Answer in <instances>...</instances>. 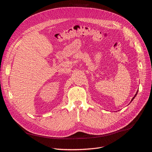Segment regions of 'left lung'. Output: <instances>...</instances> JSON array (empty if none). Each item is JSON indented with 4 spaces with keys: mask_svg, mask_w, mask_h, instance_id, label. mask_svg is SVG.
<instances>
[{
    "mask_svg": "<svg viewBox=\"0 0 152 152\" xmlns=\"http://www.w3.org/2000/svg\"><path fill=\"white\" fill-rule=\"evenodd\" d=\"M137 92H138V91H137V93H136V94H135V95H134V97H132V100H131V101H132V100H133V99H134V98H135V97H136V95H137Z\"/></svg>",
    "mask_w": 152,
    "mask_h": 152,
    "instance_id": "obj_1",
    "label": "left lung"
}]
</instances>
